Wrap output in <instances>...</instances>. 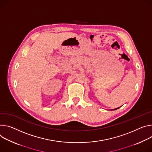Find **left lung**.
<instances>
[{"label": "left lung", "mask_w": 152, "mask_h": 152, "mask_svg": "<svg viewBox=\"0 0 152 152\" xmlns=\"http://www.w3.org/2000/svg\"><path fill=\"white\" fill-rule=\"evenodd\" d=\"M118 108H115V109H114V110H116V109H118Z\"/></svg>", "instance_id": "obj_1"}]
</instances>
